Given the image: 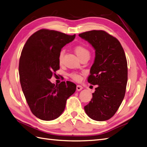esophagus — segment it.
Listing matches in <instances>:
<instances>
[{
    "label": "esophagus",
    "instance_id": "1",
    "mask_svg": "<svg viewBox=\"0 0 147 147\" xmlns=\"http://www.w3.org/2000/svg\"><path fill=\"white\" fill-rule=\"evenodd\" d=\"M82 88H83V87H82L81 85H77V90L78 91H80V90H82Z\"/></svg>",
    "mask_w": 147,
    "mask_h": 147
}]
</instances>
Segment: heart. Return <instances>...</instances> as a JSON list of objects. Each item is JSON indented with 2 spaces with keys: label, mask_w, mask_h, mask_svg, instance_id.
Here are the masks:
<instances>
[{
  "label": "heart",
  "mask_w": 147,
  "mask_h": 147,
  "mask_svg": "<svg viewBox=\"0 0 147 147\" xmlns=\"http://www.w3.org/2000/svg\"><path fill=\"white\" fill-rule=\"evenodd\" d=\"M74 51L76 52V55L78 56V58L81 59L82 58H84L85 57H90V52L83 45H77L74 49ZM65 54V51L62 50L60 52L59 55V62L60 63L62 62V60L63 59V56ZM69 76L72 78L73 80L76 81H80L82 79L81 76L77 72H71L69 74Z\"/></svg>",
  "instance_id": "1"
}]
</instances>
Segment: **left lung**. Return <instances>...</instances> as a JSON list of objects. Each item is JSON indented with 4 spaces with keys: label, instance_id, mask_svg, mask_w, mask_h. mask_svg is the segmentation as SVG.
<instances>
[{
    "label": "left lung",
    "instance_id": "left-lung-1",
    "mask_svg": "<svg viewBox=\"0 0 147 147\" xmlns=\"http://www.w3.org/2000/svg\"><path fill=\"white\" fill-rule=\"evenodd\" d=\"M95 50V58L88 82L98 85L92 98L84 107L87 115L96 121L112 118L124 98L128 80L127 62L119 40L104 30L80 34Z\"/></svg>",
    "mask_w": 147,
    "mask_h": 147
}]
</instances>
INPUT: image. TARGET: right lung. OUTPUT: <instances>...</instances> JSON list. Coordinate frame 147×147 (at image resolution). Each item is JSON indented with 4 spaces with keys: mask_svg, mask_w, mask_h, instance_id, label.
<instances>
[{
    "mask_svg": "<svg viewBox=\"0 0 147 147\" xmlns=\"http://www.w3.org/2000/svg\"><path fill=\"white\" fill-rule=\"evenodd\" d=\"M76 34L40 29L28 38L21 52L19 72L23 93L32 113L49 121L58 118L66 102L76 90L70 81L55 85L49 81L60 69L59 55L63 46L74 40Z\"/></svg>",
    "mask_w": 147,
    "mask_h": 147,
    "instance_id": "add662e5",
    "label": "right lung"
}]
</instances>
